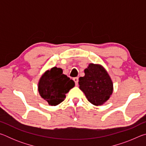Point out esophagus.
Here are the masks:
<instances>
[{
  "label": "esophagus",
  "mask_w": 146,
  "mask_h": 146,
  "mask_svg": "<svg viewBox=\"0 0 146 146\" xmlns=\"http://www.w3.org/2000/svg\"><path fill=\"white\" fill-rule=\"evenodd\" d=\"M73 80L75 83V85L77 86L78 85V77H75L73 78Z\"/></svg>",
  "instance_id": "34e87169"
}]
</instances>
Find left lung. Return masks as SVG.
<instances>
[{
  "mask_svg": "<svg viewBox=\"0 0 146 146\" xmlns=\"http://www.w3.org/2000/svg\"><path fill=\"white\" fill-rule=\"evenodd\" d=\"M85 76L79 78L80 89L88 101L98 106L110 98L113 92V83L106 71L99 65L90 64L84 70Z\"/></svg>",
  "mask_w": 146,
  "mask_h": 146,
  "instance_id": "8db88e82",
  "label": "left lung"
}]
</instances>
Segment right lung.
Instances as JSON below:
<instances>
[{"mask_svg":"<svg viewBox=\"0 0 146 146\" xmlns=\"http://www.w3.org/2000/svg\"><path fill=\"white\" fill-rule=\"evenodd\" d=\"M75 86V82L62 73L61 68L54 67L42 76L38 91L42 98L51 106H56L66 98V94Z\"/></svg>","mask_w":146,"mask_h":146,"instance_id":"1","label":"right lung"}]
</instances>
